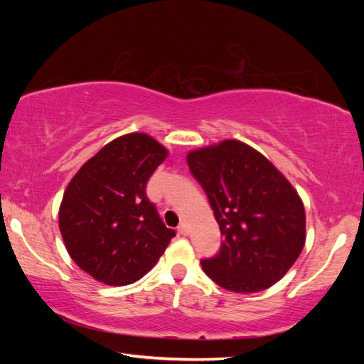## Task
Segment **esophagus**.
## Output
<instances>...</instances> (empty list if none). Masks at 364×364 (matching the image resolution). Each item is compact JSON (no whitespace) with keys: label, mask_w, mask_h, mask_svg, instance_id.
I'll use <instances>...</instances> for the list:
<instances>
[{"label":"esophagus","mask_w":364,"mask_h":364,"mask_svg":"<svg viewBox=\"0 0 364 364\" xmlns=\"http://www.w3.org/2000/svg\"><path fill=\"white\" fill-rule=\"evenodd\" d=\"M178 233L183 235V236L189 235V225H188V222H181L180 225H178Z\"/></svg>","instance_id":"34e87169"}]
</instances>
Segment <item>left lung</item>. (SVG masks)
<instances>
[{"instance_id":"8db88e82","label":"left lung","mask_w":364,"mask_h":364,"mask_svg":"<svg viewBox=\"0 0 364 364\" xmlns=\"http://www.w3.org/2000/svg\"><path fill=\"white\" fill-rule=\"evenodd\" d=\"M219 223V253L202 259L223 289L252 294L282 280L306 239L305 208L286 176L253 146L227 139L188 153Z\"/></svg>"}]
</instances>
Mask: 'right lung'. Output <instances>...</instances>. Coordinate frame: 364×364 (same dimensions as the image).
<instances>
[{"label":"right lung","mask_w":364,"mask_h":364,"mask_svg":"<svg viewBox=\"0 0 364 364\" xmlns=\"http://www.w3.org/2000/svg\"><path fill=\"white\" fill-rule=\"evenodd\" d=\"M167 154L149 134H123L84 162L68 183L59 206L60 235L70 258L97 282H137L175 236L145 194Z\"/></svg>","instance_id":"obj_1"}]
</instances>
